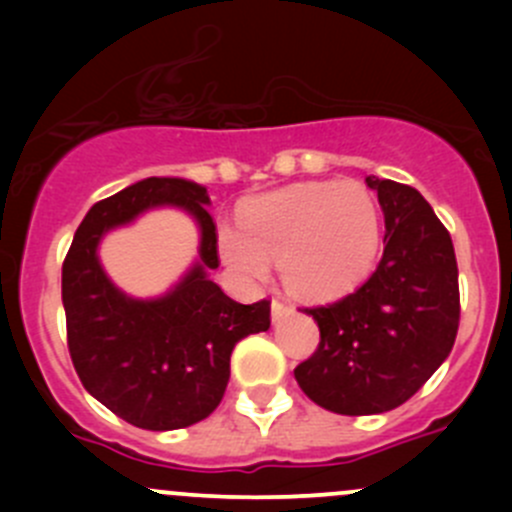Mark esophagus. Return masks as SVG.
Masks as SVG:
<instances>
[{
  "instance_id": "34e87169",
  "label": "esophagus",
  "mask_w": 512,
  "mask_h": 512,
  "mask_svg": "<svg viewBox=\"0 0 512 512\" xmlns=\"http://www.w3.org/2000/svg\"><path fill=\"white\" fill-rule=\"evenodd\" d=\"M292 304L282 302V299H272V322H282V319H287L289 314H292Z\"/></svg>"
}]
</instances>
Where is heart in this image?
<instances>
[{
    "label": "heart",
    "instance_id": "heart-1",
    "mask_svg": "<svg viewBox=\"0 0 512 512\" xmlns=\"http://www.w3.org/2000/svg\"><path fill=\"white\" fill-rule=\"evenodd\" d=\"M240 227L220 230V255L250 280L280 260L289 292L334 299L371 275L381 252V213L374 195L354 180L307 183L250 200Z\"/></svg>",
    "mask_w": 512,
    "mask_h": 512
}]
</instances>
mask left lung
<instances>
[{
	"mask_svg": "<svg viewBox=\"0 0 512 512\" xmlns=\"http://www.w3.org/2000/svg\"><path fill=\"white\" fill-rule=\"evenodd\" d=\"M384 210V255L356 292L304 309L319 347L294 369L322 409L369 416L396 409L451 354L461 317L451 235L411 185L369 175Z\"/></svg>",
	"mask_w": 512,
	"mask_h": 512,
	"instance_id": "8db88e82",
	"label": "left lung"
}]
</instances>
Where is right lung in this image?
Wrapping results in <instances>:
<instances>
[{"instance_id": "1", "label": "right lung", "mask_w": 512, "mask_h": 512, "mask_svg": "<svg viewBox=\"0 0 512 512\" xmlns=\"http://www.w3.org/2000/svg\"><path fill=\"white\" fill-rule=\"evenodd\" d=\"M208 190L185 178H146L86 213L61 270L69 354L96 401L146 431L193 426L218 409L230 354L247 334L270 329V302L240 304L210 280L218 235ZM153 207H180L201 232L199 260L165 295L138 300L118 290L97 260L106 231Z\"/></svg>"}]
</instances>
